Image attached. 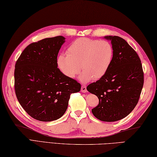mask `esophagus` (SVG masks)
<instances>
[{
	"label": "esophagus",
	"mask_w": 157,
	"mask_h": 157,
	"mask_svg": "<svg viewBox=\"0 0 157 157\" xmlns=\"http://www.w3.org/2000/svg\"><path fill=\"white\" fill-rule=\"evenodd\" d=\"M81 91H82V93H86V92H87L86 86V85H82V88H81Z\"/></svg>",
	"instance_id": "1"
}]
</instances>
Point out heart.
I'll return each mask as SVG.
<instances>
[{
  "label": "heart",
  "instance_id": "heart-1",
  "mask_svg": "<svg viewBox=\"0 0 157 157\" xmlns=\"http://www.w3.org/2000/svg\"><path fill=\"white\" fill-rule=\"evenodd\" d=\"M113 56L114 49L109 41L81 38L69 45L67 55L59 54L57 63L59 70L67 78H75L82 69L83 73L81 79L88 82L91 79L97 80L106 75Z\"/></svg>",
  "mask_w": 157,
  "mask_h": 157
}]
</instances>
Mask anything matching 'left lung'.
I'll return each mask as SVG.
<instances>
[{"label":"left lung","mask_w":157,"mask_h":157,"mask_svg":"<svg viewBox=\"0 0 157 157\" xmlns=\"http://www.w3.org/2000/svg\"><path fill=\"white\" fill-rule=\"evenodd\" d=\"M114 49L109 70L87 90L98 96L99 104L92 109L93 115L103 121H116L126 117L137 104L144 86L143 68L138 54L124 39L105 36Z\"/></svg>","instance_id":"8db88e82"}]
</instances>
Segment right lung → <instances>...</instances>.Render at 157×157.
Here are the masks:
<instances>
[{"label": "right lung", "instance_id": "1", "mask_svg": "<svg viewBox=\"0 0 157 157\" xmlns=\"http://www.w3.org/2000/svg\"><path fill=\"white\" fill-rule=\"evenodd\" d=\"M63 36L42 39L25 48L17 59L14 88L20 104L31 117L41 121L56 120L67 109L70 96L81 84L58 68L57 57Z\"/></svg>", "mask_w": 157, "mask_h": 157}]
</instances>
